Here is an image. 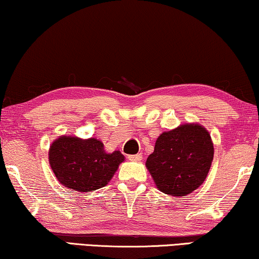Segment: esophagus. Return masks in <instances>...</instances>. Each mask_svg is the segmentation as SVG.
I'll list each match as a JSON object with an SVG mask.
<instances>
[{"label": "esophagus", "instance_id": "1", "mask_svg": "<svg viewBox=\"0 0 259 259\" xmlns=\"http://www.w3.org/2000/svg\"><path fill=\"white\" fill-rule=\"evenodd\" d=\"M128 159H129V161H133V162H140L141 159H142V154L129 155V156H128Z\"/></svg>", "mask_w": 259, "mask_h": 259}]
</instances>
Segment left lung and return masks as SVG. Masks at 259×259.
<instances>
[{"mask_svg":"<svg viewBox=\"0 0 259 259\" xmlns=\"http://www.w3.org/2000/svg\"><path fill=\"white\" fill-rule=\"evenodd\" d=\"M212 159L209 131L197 123H187L159 135L145 165L158 190L177 197L201 187Z\"/></svg>","mask_w":259,"mask_h":259,"instance_id":"8db88e82","label":"left lung"}]
</instances>
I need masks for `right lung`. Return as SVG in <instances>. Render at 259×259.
<instances>
[{
	"label": "right lung",
	"mask_w": 259,
	"mask_h": 259,
	"mask_svg": "<svg viewBox=\"0 0 259 259\" xmlns=\"http://www.w3.org/2000/svg\"><path fill=\"white\" fill-rule=\"evenodd\" d=\"M123 161L121 152L108 154L103 143L96 138L61 136L49 149V163L58 182L78 192L105 187Z\"/></svg>",
	"instance_id": "obj_1"
}]
</instances>
